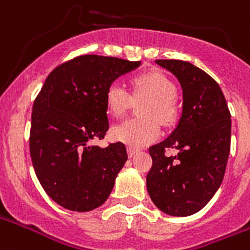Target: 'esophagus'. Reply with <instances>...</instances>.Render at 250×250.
<instances>
[{
    "label": "esophagus",
    "instance_id": "1",
    "mask_svg": "<svg viewBox=\"0 0 250 250\" xmlns=\"http://www.w3.org/2000/svg\"><path fill=\"white\" fill-rule=\"evenodd\" d=\"M127 153H128L129 157H132V156H135L136 153H138V149H135V148H131V146H129V148H127Z\"/></svg>",
    "mask_w": 250,
    "mask_h": 250
}]
</instances>
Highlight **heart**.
<instances>
[{
    "label": "heart",
    "instance_id": "heart-1",
    "mask_svg": "<svg viewBox=\"0 0 250 250\" xmlns=\"http://www.w3.org/2000/svg\"><path fill=\"white\" fill-rule=\"evenodd\" d=\"M129 94L119 83H110L104 91V104L110 115L122 117L133 101L146 100L140 106L142 119H128L114 125L111 136L125 146L139 148L156 142L161 135V125H171L178 117L176 83L160 70H150L135 76Z\"/></svg>",
    "mask_w": 250,
    "mask_h": 250
}]
</instances>
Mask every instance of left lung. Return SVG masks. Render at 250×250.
Returning <instances> with one entry per match:
<instances>
[{"instance_id": "1", "label": "left lung", "mask_w": 250, "mask_h": 250, "mask_svg": "<svg viewBox=\"0 0 250 250\" xmlns=\"http://www.w3.org/2000/svg\"><path fill=\"white\" fill-rule=\"evenodd\" d=\"M176 76L184 91L180 123L170 136L152 146L146 190L171 216L202 209L222 185L231 150V112L219 83L205 70L182 60H156ZM177 149V156L165 155Z\"/></svg>"}]
</instances>
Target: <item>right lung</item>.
I'll list each match as a JSON object with an SVG mask.
<instances>
[{"label": "right lung", "instance_id": "1", "mask_svg": "<svg viewBox=\"0 0 250 250\" xmlns=\"http://www.w3.org/2000/svg\"><path fill=\"white\" fill-rule=\"evenodd\" d=\"M140 65L118 57L83 55L48 74L32 106L30 155L42 188L57 205L91 211L104 205L127 161L123 143L94 146L108 129L104 91Z\"/></svg>", "mask_w": 250, "mask_h": 250}]
</instances>
